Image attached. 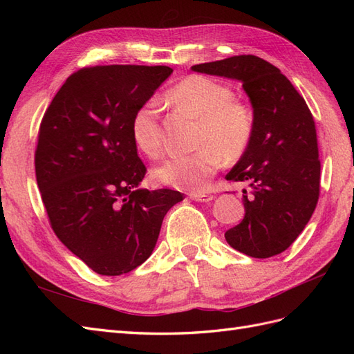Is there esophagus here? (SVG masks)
I'll list each match as a JSON object with an SVG mask.
<instances>
[{
  "label": "esophagus",
  "instance_id": "obj_1",
  "mask_svg": "<svg viewBox=\"0 0 354 354\" xmlns=\"http://www.w3.org/2000/svg\"><path fill=\"white\" fill-rule=\"evenodd\" d=\"M189 198L194 199L196 202H209L212 201V195H207V194H189Z\"/></svg>",
  "mask_w": 354,
  "mask_h": 354
}]
</instances>
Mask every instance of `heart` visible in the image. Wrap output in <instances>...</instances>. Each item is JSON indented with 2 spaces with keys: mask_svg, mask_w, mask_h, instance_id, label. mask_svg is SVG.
<instances>
[{
  "mask_svg": "<svg viewBox=\"0 0 354 354\" xmlns=\"http://www.w3.org/2000/svg\"><path fill=\"white\" fill-rule=\"evenodd\" d=\"M229 85L203 75H190L177 82L165 99L198 118L195 137L196 152L174 155L153 168L158 183L177 190L201 192L207 189L212 176L223 165L239 160L252 142L255 116L248 103L233 99ZM136 147L149 158L162 151V127L158 106L146 102L138 108L130 124Z\"/></svg>",
  "mask_w": 354,
  "mask_h": 354,
  "instance_id": "heart-1",
  "label": "heart"
}]
</instances>
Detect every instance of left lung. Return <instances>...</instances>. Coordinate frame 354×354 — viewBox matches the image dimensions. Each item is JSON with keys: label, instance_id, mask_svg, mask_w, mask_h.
Masks as SVG:
<instances>
[{"label": "left lung", "instance_id": "8db88e82", "mask_svg": "<svg viewBox=\"0 0 354 354\" xmlns=\"http://www.w3.org/2000/svg\"><path fill=\"white\" fill-rule=\"evenodd\" d=\"M192 71L241 81L255 116L248 151L226 176L251 187L243 190L245 217L224 238L254 259L281 254L317 205L320 160L313 115L291 81L264 59L241 55Z\"/></svg>", "mask_w": 354, "mask_h": 354}]
</instances>
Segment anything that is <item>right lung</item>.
<instances>
[{
	"instance_id": "right-lung-1",
	"label": "right lung",
	"mask_w": 354,
	"mask_h": 354,
	"mask_svg": "<svg viewBox=\"0 0 354 354\" xmlns=\"http://www.w3.org/2000/svg\"><path fill=\"white\" fill-rule=\"evenodd\" d=\"M173 69L108 65L72 73L38 131L35 174L50 226L60 242L103 276L134 270L151 257L171 189H137L146 167L130 124Z\"/></svg>"
}]
</instances>
